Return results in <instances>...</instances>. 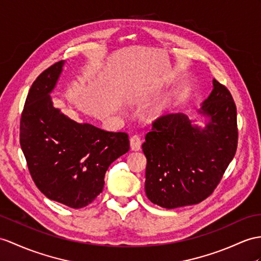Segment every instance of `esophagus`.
<instances>
[{"label": "esophagus", "mask_w": 261, "mask_h": 261, "mask_svg": "<svg viewBox=\"0 0 261 261\" xmlns=\"http://www.w3.org/2000/svg\"><path fill=\"white\" fill-rule=\"evenodd\" d=\"M129 142H130V148H132V150H139V149H141V147H142V139H141V137H139L138 135L132 136L130 139H129Z\"/></svg>", "instance_id": "esophagus-1"}]
</instances>
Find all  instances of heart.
<instances>
[{
	"label": "heart",
	"mask_w": 261,
	"mask_h": 261,
	"mask_svg": "<svg viewBox=\"0 0 261 261\" xmlns=\"http://www.w3.org/2000/svg\"><path fill=\"white\" fill-rule=\"evenodd\" d=\"M160 110H161V109H158V111H160Z\"/></svg>",
	"instance_id": "heart-1"
}]
</instances>
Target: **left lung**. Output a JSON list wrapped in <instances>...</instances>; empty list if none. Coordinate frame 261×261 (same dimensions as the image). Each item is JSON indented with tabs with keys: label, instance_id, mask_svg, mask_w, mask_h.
Returning a JSON list of instances; mask_svg holds the SVG:
<instances>
[{
	"label": "left lung",
	"instance_id": "8db88e82",
	"mask_svg": "<svg viewBox=\"0 0 261 261\" xmlns=\"http://www.w3.org/2000/svg\"><path fill=\"white\" fill-rule=\"evenodd\" d=\"M213 86L198 110L205 127L182 113L168 114L146 134L145 193L152 204L167 209L198 204L213 194L236 154V105L226 86L216 80Z\"/></svg>",
	"mask_w": 261,
	"mask_h": 261
}]
</instances>
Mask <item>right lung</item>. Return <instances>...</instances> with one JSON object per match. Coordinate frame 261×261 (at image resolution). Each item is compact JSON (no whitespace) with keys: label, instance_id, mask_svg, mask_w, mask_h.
<instances>
[{"label":"right lung","instance_id":"add662e5","mask_svg":"<svg viewBox=\"0 0 261 261\" xmlns=\"http://www.w3.org/2000/svg\"><path fill=\"white\" fill-rule=\"evenodd\" d=\"M64 61L32 84L22 112L20 144L32 179L47 198L82 208L103 192L110 165L129 150L126 133H113L68 118L53 105L50 93Z\"/></svg>","mask_w":261,"mask_h":261}]
</instances>
